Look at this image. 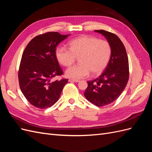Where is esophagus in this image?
<instances>
[{"label": "esophagus", "mask_w": 152, "mask_h": 152, "mask_svg": "<svg viewBox=\"0 0 152 152\" xmlns=\"http://www.w3.org/2000/svg\"><path fill=\"white\" fill-rule=\"evenodd\" d=\"M68 82H79V80H74V79H70L68 80Z\"/></svg>", "instance_id": "esophagus-1"}]
</instances>
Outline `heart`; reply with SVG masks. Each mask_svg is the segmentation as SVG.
Segmentation results:
<instances>
[{"mask_svg":"<svg viewBox=\"0 0 152 152\" xmlns=\"http://www.w3.org/2000/svg\"><path fill=\"white\" fill-rule=\"evenodd\" d=\"M70 49L59 47L56 50L58 61L69 67L79 57V65L66 71L67 77L74 79H83L92 72L93 74L102 73L108 65L112 54V48L108 41L93 36L83 35L72 40Z\"/></svg>","mask_w":152,"mask_h":152,"instance_id":"obj_1","label":"heart"}]
</instances>
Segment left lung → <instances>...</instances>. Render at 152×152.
<instances>
[{
	"mask_svg": "<svg viewBox=\"0 0 152 152\" xmlns=\"http://www.w3.org/2000/svg\"><path fill=\"white\" fill-rule=\"evenodd\" d=\"M104 35L111 45L112 54L105 70L97 79L87 82L86 98L97 107H103L116 100L125 89L129 76L128 57L121 39L111 32L94 30Z\"/></svg>",
	"mask_w": 152,
	"mask_h": 152,
	"instance_id": "obj_1",
	"label": "left lung"
}]
</instances>
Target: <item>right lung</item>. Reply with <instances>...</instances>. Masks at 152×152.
<instances>
[{"instance_id": "right-lung-1", "label": "right lung", "mask_w": 152, "mask_h": 152, "mask_svg": "<svg viewBox=\"0 0 152 152\" xmlns=\"http://www.w3.org/2000/svg\"><path fill=\"white\" fill-rule=\"evenodd\" d=\"M68 35L50 31L36 36L22 54L18 71L20 87L27 101L36 108L52 107L68 82L66 79H53L63 74L56 56V48Z\"/></svg>"}]
</instances>
